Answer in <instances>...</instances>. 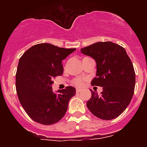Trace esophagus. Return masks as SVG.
Returning a JSON list of instances; mask_svg holds the SVG:
<instances>
[{"label": "esophagus", "mask_w": 147, "mask_h": 147, "mask_svg": "<svg viewBox=\"0 0 147 147\" xmlns=\"http://www.w3.org/2000/svg\"><path fill=\"white\" fill-rule=\"evenodd\" d=\"M81 92H82L81 89H79V88H77V89H76V93H81Z\"/></svg>", "instance_id": "esophagus-1"}]
</instances>
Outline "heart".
<instances>
[{"label": "heart", "mask_w": 147, "mask_h": 147, "mask_svg": "<svg viewBox=\"0 0 147 147\" xmlns=\"http://www.w3.org/2000/svg\"><path fill=\"white\" fill-rule=\"evenodd\" d=\"M85 80H83L82 78H76L73 80V84L77 87H82L84 85Z\"/></svg>", "instance_id": "obj_1"}]
</instances>
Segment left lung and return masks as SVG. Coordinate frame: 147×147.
I'll use <instances>...</instances> for the list:
<instances>
[{"label": "left lung", "instance_id": "left-lung-1", "mask_svg": "<svg viewBox=\"0 0 147 147\" xmlns=\"http://www.w3.org/2000/svg\"><path fill=\"white\" fill-rule=\"evenodd\" d=\"M96 62V76L91 85L103 88L98 95L91 90L87 107L95 116L112 120L124 112L134 94L136 74L125 49L112 42H98L81 49Z\"/></svg>", "mask_w": 147, "mask_h": 147}]
</instances>
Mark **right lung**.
Returning <instances> with one entry per match:
<instances>
[{"label": "right lung", "mask_w": 147, "mask_h": 147, "mask_svg": "<svg viewBox=\"0 0 147 147\" xmlns=\"http://www.w3.org/2000/svg\"><path fill=\"white\" fill-rule=\"evenodd\" d=\"M76 49L59 48L50 43L33 45L22 55L16 73V90L22 107L34 121L50 125L65 114L76 94L74 87L52 90L53 80L63 73L62 59Z\"/></svg>", "instance_id": "add662e5"}]
</instances>
